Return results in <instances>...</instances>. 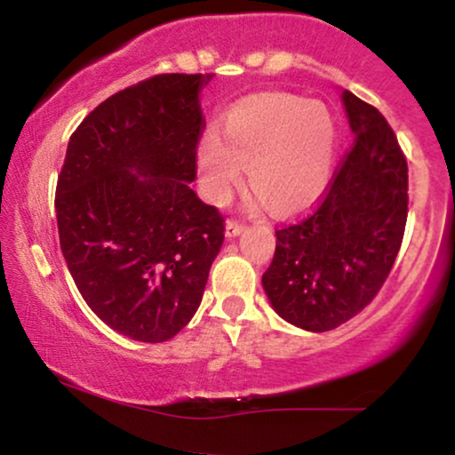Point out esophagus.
Segmentation results:
<instances>
[{
  "label": "esophagus",
  "instance_id": "1",
  "mask_svg": "<svg viewBox=\"0 0 455 455\" xmlns=\"http://www.w3.org/2000/svg\"><path fill=\"white\" fill-rule=\"evenodd\" d=\"M243 224H239L237 220H228L227 227H224V235H227V237H237V235L243 233Z\"/></svg>",
  "mask_w": 455,
  "mask_h": 455
}]
</instances>
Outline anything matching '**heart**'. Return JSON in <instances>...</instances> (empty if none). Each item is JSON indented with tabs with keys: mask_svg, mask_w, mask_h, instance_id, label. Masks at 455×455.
Returning a JSON list of instances; mask_svg holds the SVG:
<instances>
[{
	"mask_svg": "<svg viewBox=\"0 0 455 455\" xmlns=\"http://www.w3.org/2000/svg\"><path fill=\"white\" fill-rule=\"evenodd\" d=\"M336 124L325 104L289 93H263L239 102L224 117L220 139L205 134L196 148L201 190L213 205L242 186L282 216L304 212L325 195L336 160Z\"/></svg>",
	"mask_w": 455,
	"mask_h": 455,
	"instance_id": "b5f03b06",
	"label": "heart"
}]
</instances>
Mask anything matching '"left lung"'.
<instances>
[{
    "label": "left lung",
    "instance_id": "1",
    "mask_svg": "<svg viewBox=\"0 0 455 455\" xmlns=\"http://www.w3.org/2000/svg\"><path fill=\"white\" fill-rule=\"evenodd\" d=\"M355 134L312 216L275 231L263 274L271 307L306 331L336 329L362 312L387 280L404 237L409 166L372 104L342 92Z\"/></svg>",
    "mask_w": 455,
    "mask_h": 455
}]
</instances>
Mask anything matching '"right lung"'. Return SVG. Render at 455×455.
<instances>
[{"label":"right lung","mask_w":455,"mask_h":455,"mask_svg":"<svg viewBox=\"0 0 455 455\" xmlns=\"http://www.w3.org/2000/svg\"><path fill=\"white\" fill-rule=\"evenodd\" d=\"M213 75H158L113 93L68 143L57 228L78 293L122 336L164 342L203 299L224 218L190 184Z\"/></svg>","instance_id":"obj_1"}]
</instances>
